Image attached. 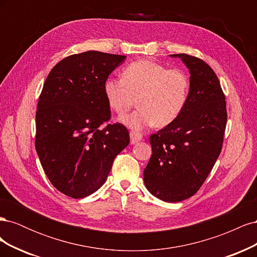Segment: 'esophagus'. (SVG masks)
Listing matches in <instances>:
<instances>
[{
    "label": "esophagus",
    "mask_w": 257,
    "mask_h": 257,
    "mask_svg": "<svg viewBox=\"0 0 257 257\" xmlns=\"http://www.w3.org/2000/svg\"><path fill=\"white\" fill-rule=\"evenodd\" d=\"M130 137H131V144H132V145H135V144H137L138 142L142 141L143 135H142L141 133H139V132L131 131V132H130Z\"/></svg>",
    "instance_id": "34e87169"
}]
</instances>
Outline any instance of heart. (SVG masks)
Segmentation results:
<instances>
[{
	"label": "heart",
	"mask_w": 257,
	"mask_h": 257,
	"mask_svg": "<svg viewBox=\"0 0 257 257\" xmlns=\"http://www.w3.org/2000/svg\"><path fill=\"white\" fill-rule=\"evenodd\" d=\"M189 93L185 72L149 60L133 62L124 67L122 79L109 77L104 83L107 104L115 113L127 112L137 99L138 109L121 118L134 130L169 125L183 111Z\"/></svg>",
	"instance_id": "1"
}]
</instances>
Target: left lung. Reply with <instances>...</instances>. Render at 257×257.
Wrapping results in <instances>:
<instances>
[{
	"mask_svg": "<svg viewBox=\"0 0 257 257\" xmlns=\"http://www.w3.org/2000/svg\"><path fill=\"white\" fill-rule=\"evenodd\" d=\"M190 69V93L181 114L150 136L152 155L144 170L146 188L158 198L178 203L203 185L222 150L227 122L219 79L201 59L179 53Z\"/></svg>",
	"mask_w": 257,
	"mask_h": 257,
	"instance_id": "1",
	"label": "left lung"
}]
</instances>
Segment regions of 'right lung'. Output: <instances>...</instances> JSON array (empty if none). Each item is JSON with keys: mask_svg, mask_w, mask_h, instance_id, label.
Here are the masks:
<instances>
[{"mask_svg": "<svg viewBox=\"0 0 257 257\" xmlns=\"http://www.w3.org/2000/svg\"><path fill=\"white\" fill-rule=\"evenodd\" d=\"M125 56L85 51L61 60L47 76L36 110L35 149L61 193L82 198L97 191L114 158L130 144L127 128L109 123L108 76Z\"/></svg>", "mask_w": 257, "mask_h": 257, "instance_id": "1", "label": "right lung"}]
</instances>
